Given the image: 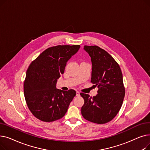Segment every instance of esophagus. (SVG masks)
Returning <instances> with one entry per match:
<instances>
[{
  "mask_svg": "<svg viewBox=\"0 0 150 150\" xmlns=\"http://www.w3.org/2000/svg\"><path fill=\"white\" fill-rule=\"evenodd\" d=\"M76 96H80V92L76 91Z\"/></svg>",
  "mask_w": 150,
  "mask_h": 150,
  "instance_id": "1",
  "label": "esophagus"
}]
</instances>
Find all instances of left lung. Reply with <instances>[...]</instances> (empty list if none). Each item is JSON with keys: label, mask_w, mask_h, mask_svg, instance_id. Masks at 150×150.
<instances>
[{"label": "left lung", "mask_w": 150, "mask_h": 150, "mask_svg": "<svg viewBox=\"0 0 150 150\" xmlns=\"http://www.w3.org/2000/svg\"><path fill=\"white\" fill-rule=\"evenodd\" d=\"M91 58V83L97 86V95L91 97L81 93L84 103L81 114L86 120L97 124L111 121L119 112L125 97V89L120 67L105 50L97 45H84Z\"/></svg>", "instance_id": "8db88e82"}]
</instances>
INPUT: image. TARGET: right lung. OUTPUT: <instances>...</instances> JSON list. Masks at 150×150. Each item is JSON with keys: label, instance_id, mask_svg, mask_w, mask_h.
Returning <instances> with one entry per match:
<instances>
[{"label": "right lung", "instance_id": "add662e5", "mask_svg": "<svg viewBox=\"0 0 150 150\" xmlns=\"http://www.w3.org/2000/svg\"><path fill=\"white\" fill-rule=\"evenodd\" d=\"M80 45H57L44 50L31 62L26 72L23 91L27 105L38 119L50 122L61 119L76 95L75 91L57 89V80L67 62Z\"/></svg>", "mask_w": 150, "mask_h": 150}]
</instances>
